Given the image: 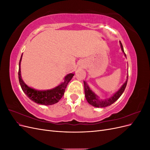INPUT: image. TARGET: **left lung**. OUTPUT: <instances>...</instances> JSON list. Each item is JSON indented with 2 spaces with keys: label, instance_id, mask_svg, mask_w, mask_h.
I'll return each instance as SVG.
<instances>
[{
  "label": "left lung",
  "instance_id": "left-lung-1",
  "mask_svg": "<svg viewBox=\"0 0 150 150\" xmlns=\"http://www.w3.org/2000/svg\"><path fill=\"white\" fill-rule=\"evenodd\" d=\"M121 49L122 50V52L124 53L125 56L126 57V54L124 52L123 47H122V45L120 41ZM128 76H127V79L125 81V83L121 86V87L113 94L112 96L108 99H99V97L95 94L94 92L90 89L88 83L84 81V93H85V97L86 100L88 102L89 104L93 106L96 107V108H104L108 106L111 105L112 104L114 103L115 101H116L117 99L120 98V97L121 96L122 94L123 93L124 91L126 88V86L127 84V82H128Z\"/></svg>",
  "mask_w": 150,
  "mask_h": 150
}]
</instances>
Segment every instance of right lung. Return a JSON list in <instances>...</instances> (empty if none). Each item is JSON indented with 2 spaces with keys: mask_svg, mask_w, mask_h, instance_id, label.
Segmentation results:
<instances>
[{
  "mask_svg": "<svg viewBox=\"0 0 150 150\" xmlns=\"http://www.w3.org/2000/svg\"><path fill=\"white\" fill-rule=\"evenodd\" d=\"M22 54L19 61V68L18 75H19V83L24 93L30 100L35 103L46 106L52 105V104L57 103L64 95L67 84L69 83L72 77L74 76V73H69L67 74L64 78V81L59 85H58L56 87L52 89L47 90L35 89L28 86L24 83L23 79H22L21 71V62L22 61Z\"/></svg>",
  "mask_w": 150,
  "mask_h": 150,
  "instance_id": "obj_1",
  "label": "right lung"
}]
</instances>
